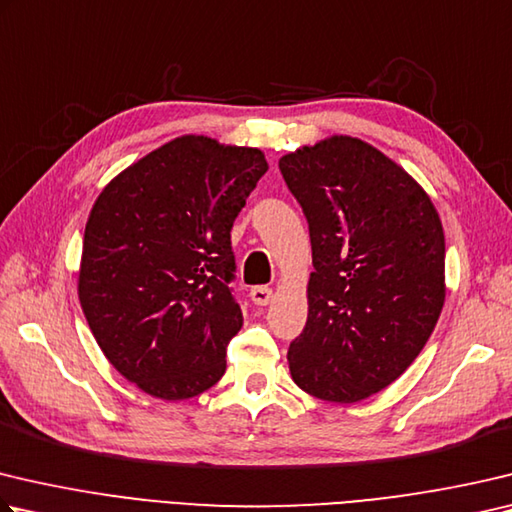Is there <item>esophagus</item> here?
Returning <instances> with one entry per match:
<instances>
[{"mask_svg":"<svg viewBox=\"0 0 512 512\" xmlns=\"http://www.w3.org/2000/svg\"><path fill=\"white\" fill-rule=\"evenodd\" d=\"M250 300H253L257 306H266L273 300V288L268 286H253L250 288Z\"/></svg>","mask_w":512,"mask_h":512,"instance_id":"34e87169","label":"esophagus"}]
</instances>
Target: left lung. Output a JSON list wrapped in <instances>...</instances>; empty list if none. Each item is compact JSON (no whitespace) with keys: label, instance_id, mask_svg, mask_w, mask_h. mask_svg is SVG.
I'll use <instances>...</instances> for the list:
<instances>
[{"label":"left lung","instance_id":"left-lung-1","mask_svg":"<svg viewBox=\"0 0 512 512\" xmlns=\"http://www.w3.org/2000/svg\"><path fill=\"white\" fill-rule=\"evenodd\" d=\"M309 221V318L288 347L295 385L358 403L412 365L445 300V237L434 203L401 165L351 136L280 159Z\"/></svg>","mask_w":512,"mask_h":512}]
</instances>
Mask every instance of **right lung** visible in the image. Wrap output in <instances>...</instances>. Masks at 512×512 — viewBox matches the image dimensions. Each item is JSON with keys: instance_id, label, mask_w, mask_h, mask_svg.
Here are the masks:
<instances>
[{"instance_id": "add662e5", "label": "right lung", "mask_w": 512, "mask_h": 512, "mask_svg": "<svg viewBox=\"0 0 512 512\" xmlns=\"http://www.w3.org/2000/svg\"><path fill=\"white\" fill-rule=\"evenodd\" d=\"M268 170L255 147L181 136L100 192L85 228L78 297L107 360L163 401H185L226 371L244 324L230 230Z\"/></svg>"}]
</instances>
